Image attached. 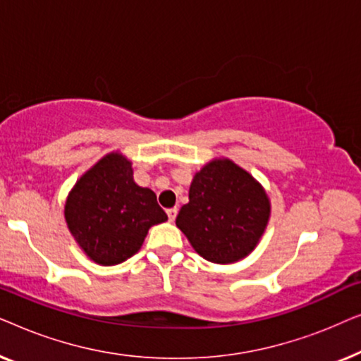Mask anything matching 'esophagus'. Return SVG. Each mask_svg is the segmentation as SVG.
I'll list each match as a JSON object with an SVG mask.
<instances>
[{
    "mask_svg": "<svg viewBox=\"0 0 361 361\" xmlns=\"http://www.w3.org/2000/svg\"><path fill=\"white\" fill-rule=\"evenodd\" d=\"M167 216H169V221H174L176 216H177V209H167Z\"/></svg>",
    "mask_w": 361,
    "mask_h": 361,
    "instance_id": "1",
    "label": "esophagus"
}]
</instances>
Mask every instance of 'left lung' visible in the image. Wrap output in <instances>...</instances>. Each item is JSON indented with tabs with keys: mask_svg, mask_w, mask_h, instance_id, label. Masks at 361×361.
I'll use <instances>...</instances> for the list:
<instances>
[{
	"mask_svg": "<svg viewBox=\"0 0 361 361\" xmlns=\"http://www.w3.org/2000/svg\"><path fill=\"white\" fill-rule=\"evenodd\" d=\"M269 214L268 195L250 172L214 159L194 176L176 225L207 261L230 264L256 248Z\"/></svg>",
	"mask_w": 361,
	"mask_h": 361,
	"instance_id": "obj_1",
	"label": "left lung"
}]
</instances>
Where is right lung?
<instances>
[{"label": "right lung", "instance_id": "obj_1", "mask_svg": "<svg viewBox=\"0 0 361 361\" xmlns=\"http://www.w3.org/2000/svg\"><path fill=\"white\" fill-rule=\"evenodd\" d=\"M63 214L78 246L102 266L131 258L147 230L167 220L154 192L133 180L131 161L120 152L102 157L77 180Z\"/></svg>", "mask_w": 361, "mask_h": 361}]
</instances>
